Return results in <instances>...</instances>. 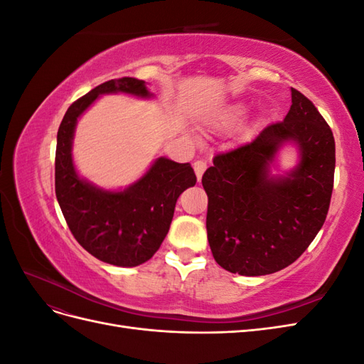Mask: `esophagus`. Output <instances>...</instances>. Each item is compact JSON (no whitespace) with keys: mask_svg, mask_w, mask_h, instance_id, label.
Returning a JSON list of instances; mask_svg holds the SVG:
<instances>
[{"mask_svg":"<svg viewBox=\"0 0 364 364\" xmlns=\"http://www.w3.org/2000/svg\"><path fill=\"white\" fill-rule=\"evenodd\" d=\"M205 170H206V162L203 159H199L194 162V171H196V176L199 181L202 179V174L205 173Z\"/></svg>","mask_w":364,"mask_h":364,"instance_id":"1","label":"esophagus"}]
</instances>
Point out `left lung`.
I'll list each match as a JSON object with an SVG mask.
<instances>
[{
    "mask_svg": "<svg viewBox=\"0 0 364 364\" xmlns=\"http://www.w3.org/2000/svg\"><path fill=\"white\" fill-rule=\"evenodd\" d=\"M285 140L301 150L289 178L268 167ZM336 168L333 130L310 98L291 87L284 121L264 127L250 142L217 153L202 178L208 194L206 232L218 266L261 277L290 266L311 245L331 203Z\"/></svg>",
    "mask_w": 364,
    "mask_h": 364,
    "instance_id": "obj_1",
    "label": "left lung"
}]
</instances>
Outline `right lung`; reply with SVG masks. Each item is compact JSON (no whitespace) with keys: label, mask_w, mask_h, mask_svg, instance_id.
<instances>
[{"label":"right lung","mask_w":364,"mask_h":364,"mask_svg":"<svg viewBox=\"0 0 364 364\" xmlns=\"http://www.w3.org/2000/svg\"><path fill=\"white\" fill-rule=\"evenodd\" d=\"M127 92L150 97L144 80H107L75 100L58 132L54 186L62 214L79 245L107 264L135 267L149 261L167 235L178 197L196 185L191 165L159 158L127 190L109 193L82 181L71 159L77 118L100 94Z\"/></svg>","instance_id":"add662e5"}]
</instances>
